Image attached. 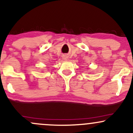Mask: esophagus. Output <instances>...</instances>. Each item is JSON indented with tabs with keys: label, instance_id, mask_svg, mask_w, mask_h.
<instances>
[{
	"label": "esophagus",
	"instance_id": "esophagus-1",
	"mask_svg": "<svg viewBox=\"0 0 133 133\" xmlns=\"http://www.w3.org/2000/svg\"><path fill=\"white\" fill-rule=\"evenodd\" d=\"M67 58H68V57H67L66 56H64V57H63V59H66Z\"/></svg>",
	"mask_w": 133,
	"mask_h": 133
}]
</instances>
